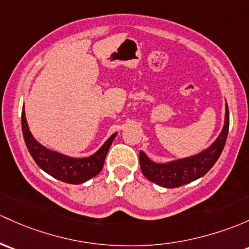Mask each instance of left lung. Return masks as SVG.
<instances>
[{
	"instance_id": "1",
	"label": "left lung",
	"mask_w": 249,
	"mask_h": 249,
	"mask_svg": "<svg viewBox=\"0 0 249 249\" xmlns=\"http://www.w3.org/2000/svg\"><path fill=\"white\" fill-rule=\"evenodd\" d=\"M228 131L229 111L228 105H227L223 130L218 138L213 143V145H210L206 150L201 151L198 155L162 164L150 161L146 158L145 154L141 151L140 163L142 173L148 180L167 188L180 187L188 182L195 181L205 175L216 163L226 144Z\"/></svg>"
}]
</instances>
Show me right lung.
<instances>
[{
	"label": "right lung",
	"mask_w": 249,
	"mask_h": 249,
	"mask_svg": "<svg viewBox=\"0 0 249 249\" xmlns=\"http://www.w3.org/2000/svg\"><path fill=\"white\" fill-rule=\"evenodd\" d=\"M21 125H22L23 140H25L26 146L36 163L51 177L56 178L61 181L68 182V184L75 185L82 184L101 172L107 151L117 135V133H113L105 142V144L89 158L72 159L56 153V151L49 150L36 142L28 130L25 109H22V114H21Z\"/></svg>",
	"instance_id": "obj_1"
}]
</instances>
